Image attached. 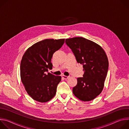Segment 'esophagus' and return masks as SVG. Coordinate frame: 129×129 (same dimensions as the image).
<instances>
[{"label": "esophagus", "instance_id": "esophagus-1", "mask_svg": "<svg viewBox=\"0 0 129 129\" xmlns=\"http://www.w3.org/2000/svg\"><path fill=\"white\" fill-rule=\"evenodd\" d=\"M62 78L63 79H65V80H67V79L69 78V77H67V76H65L63 75V76H62Z\"/></svg>", "mask_w": 129, "mask_h": 129}]
</instances>
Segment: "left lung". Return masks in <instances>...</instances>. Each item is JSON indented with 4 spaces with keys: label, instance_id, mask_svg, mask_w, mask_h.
<instances>
[{
    "label": "left lung",
    "instance_id": "obj_1",
    "mask_svg": "<svg viewBox=\"0 0 129 129\" xmlns=\"http://www.w3.org/2000/svg\"><path fill=\"white\" fill-rule=\"evenodd\" d=\"M65 43L84 71L83 77L77 79L73 93L82 101L93 100L104 88L109 66L107 55L99 45L83 37L67 39Z\"/></svg>",
    "mask_w": 129,
    "mask_h": 129
}]
</instances>
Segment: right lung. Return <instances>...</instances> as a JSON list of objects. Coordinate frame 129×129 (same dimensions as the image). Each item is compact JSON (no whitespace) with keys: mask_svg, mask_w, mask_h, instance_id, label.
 Here are the masks:
<instances>
[{"mask_svg":"<svg viewBox=\"0 0 129 129\" xmlns=\"http://www.w3.org/2000/svg\"><path fill=\"white\" fill-rule=\"evenodd\" d=\"M64 41V39H45L33 45L23 54L20 64L21 81L28 95L36 101L47 102L56 93L61 77L47 72L52 68L53 53Z\"/></svg>","mask_w":129,"mask_h":129,"instance_id":"right-lung-1","label":"right lung"}]
</instances>
